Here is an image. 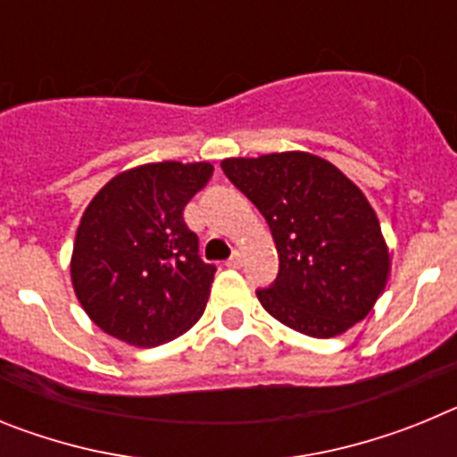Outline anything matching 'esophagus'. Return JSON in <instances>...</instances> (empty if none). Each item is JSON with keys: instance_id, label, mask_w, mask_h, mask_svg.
I'll use <instances>...</instances> for the list:
<instances>
[{"instance_id": "34e87169", "label": "esophagus", "mask_w": 457, "mask_h": 457, "mask_svg": "<svg viewBox=\"0 0 457 457\" xmlns=\"http://www.w3.org/2000/svg\"><path fill=\"white\" fill-rule=\"evenodd\" d=\"M242 261H245V258H242V253L240 252H233V256L228 258V261H226V265H228V268H242Z\"/></svg>"}]
</instances>
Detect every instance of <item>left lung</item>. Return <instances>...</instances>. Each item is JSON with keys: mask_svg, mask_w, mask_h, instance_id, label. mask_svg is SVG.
Returning a JSON list of instances; mask_svg holds the SVG:
<instances>
[{"mask_svg": "<svg viewBox=\"0 0 457 457\" xmlns=\"http://www.w3.org/2000/svg\"><path fill=\"white\" fill-rule=\"evenodd\" d=\"M226 179L268 221L278 277L256 290L270 316L313 338L345 334L373 311L391 256L364 192L306 151L221 160Z\"/></svg>", "mask_w": 457, "mask_h": 457, "instance_id": "8db88e82", "label": "left lung"}]
</instances>
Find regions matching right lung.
I'll return each instance as SVG.
<instances>
[{
    "label": "right lung",
    "instance_id": "obj_1",
    "mask_svg": "<svg viewBox=\"0 0 457 457\" xmlns=\"http://www.w3.org/2000/svg\"><path fill=\"white\" fill-rule=\"evenodd\" d=\"M212 176L210 162H151L120 171L79 220L71 281L79 304L109 337L155 348L204 316L215 265L183 220Z\"/></svg>",
    "mask_w": 457,
    "mask_h": 457
}]
</instances>
